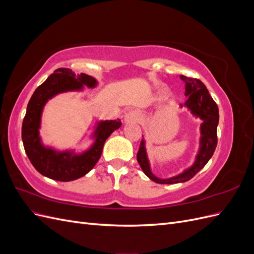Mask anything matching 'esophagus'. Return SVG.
Segmentation results:
<instances>
[{"label":"esophagus","mask_w":254,"mask_h":254,"mask_svg":"<svg viewBox=\"0 0 254 254\" xmlns=\"http://www.w3.org/2000/svg\"><path fill=\"white\" fill-rule=\"evenodd\" d=\"M141 118V114L137 111H129L125 115V123H134V122H139Z\"/></svg>","instance_id":"esophagus-1"}]
</instances>
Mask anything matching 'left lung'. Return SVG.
I'll return each mask as SVG.
<instances>
[{"instance_id":"8db88e82","label":"left lung","mask_w":254,"mask_h":254,"mask_svg":"<svg viewBox=\"0 0 254 254\" xmlns=\"http://www.w3.org/2000/svg\"><path fill=\"white\" fill-rule=\"evenodd\" d=\"M180 78L186 82V93L184 94L188 96V99L183 106H186L196 118H199L202 121V124L200 125L201 135L200 142H199V150L194 164L189 167L188 170L172 177V178L161 179L151 173L147 152H146L145 148V140L142 139L136 155V160L144 174L150 180L160 184H174L189 181L209 162L217 146V125L219 122V113L216 103L214 102V99L201 80L187 77L184 75H181Z\"/></svg>"}]
</instances>
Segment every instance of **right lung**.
<instances>
[{
	"label": "right lung",
	"mask_w": 254,
	"mask_h": 254,
	"mask_svg": "<svg viewBox=\"0 0 254 254\" xmlns=\"http://www.w3.org/2000/svg\"><path fill=\"white\" fill-rule=\"evenodd\" d=\"M96 84V79L92 76L83 73L76 75L70 68L60 67L30 97L22 124V141L29 161L41 175L64 182L83 177L101 158L106 140L121 127L120 120L99 122L93 133L94 143L81 153H75L74 150L59 151L42 144L39 129L43 108L49 99L64 92L81 91L83 86L94 88Z\"/></svg>",
	"instance_id": "obj_1"
}]
</instances>
